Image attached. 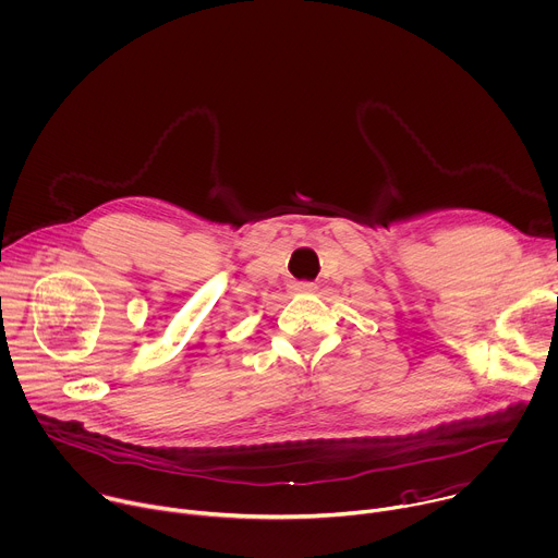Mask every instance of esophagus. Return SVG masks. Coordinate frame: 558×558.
<instances>
[{"instance_id":"1","label":"esophagus","mask_w":558,"mask_h":558,"mask_svg":"<svg viewBox=\"0 0 558 558\" xmlns=\"http://www.w3.org/2000/svg\"><path fill=\"white\" fill-rule=\"evenodd\" d=\"M290 292H292V294H310V292H316V283H310V281H294V283H290Z\"/></svg>"}]
</instances>
